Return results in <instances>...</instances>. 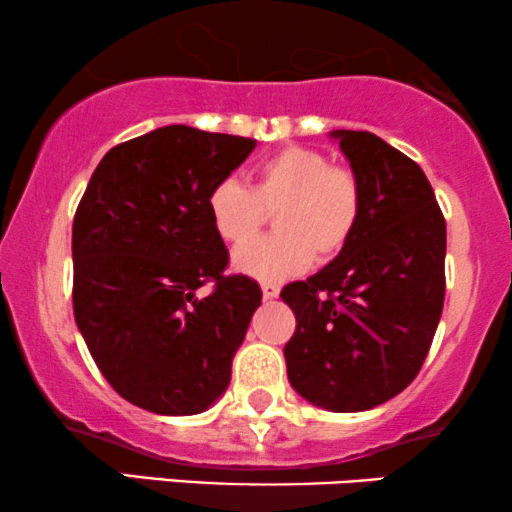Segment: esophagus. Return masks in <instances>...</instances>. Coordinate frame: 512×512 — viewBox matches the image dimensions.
Instances as JSON below:
<instances>
[{
    "mask_svg": "<svg viewBox=\"0 0 512 512\" xmlns=\"http://www.w3.org/2000/svg\"><path fill=\"white\" fill-rule=\"evenodd\" d=\"M278 293H281V288H278L276 283H271V281L262 283V297H264V300H274V297H278Z\"/></svg>",
    "mask_w": 512,
    "mask_h": 512,
    "instance_id": "obj_1",
    "label": "esophagus"
}]
</instances>
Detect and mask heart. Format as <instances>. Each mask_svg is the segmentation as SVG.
I'll return each instance as SVG.
<instances>
[{
  "label": "heart",
  "mask_w": 512,
  "mask_h": 512,
  "mask_svg": "<svg viewBox=\"0 0 512 512\" xmlns=\"http://www.w3.org/2000/svg\"><path fill=\"white\" fill-rule=\"evenodd\" d=\"M208 217L229 245L259 233L275 212L277 234L236 250L234 267L260 281H283L314 260H333L361 219V184L349 167L331 165L316 148L288 146L255 170L252 186L222 179L208 193Z\"/></svg>",
  "instance_id": "obj_1"
}]
</instances>
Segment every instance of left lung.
Returning a JSON list of instances; mask_svg holds the SVG:
<instances>
[{
    "mask_svg": "<svg viewBox=\"0 0 512 512\" xmlns=\"http://www.w3.org/2000/svg\"><path fill=\"white\" fill-rule=\"evenodd\" d=\"M361 184L352 241L283 302L295 333L283 347L288 380L321 409L368 411L411 385L444 307L446 222L428 177L371 132L335 129Z\"/></svg>",
    "mask_w": 512,
    "mask_h": 512,
    "instance_id": "8db88e82",
    "label": "left lung"
}]
</instances>
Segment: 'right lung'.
<instances>
[{"mask_svg":"<svg viewBox=\"0 0 512 512\" xmlns=\"http://www.w3.org/2000/svg\"><path fill=\"white\" fill-rule=\"evenodd\" d=\"M255 144L167 125L111 148L89 179L73 219L75 323L129 404L193 416L229 387L262 290L224 276L229 250L205 200Z\"/></svg>","mask_w":512,"mask_h":512,"instance_id":"right-lung-1","label":"right lung"}]
</instances>
